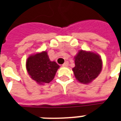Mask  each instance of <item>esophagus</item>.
Here are the masks:
<instances>
[{"mask_svg":"<svg viewBox=\"0 0 121 121\" xmlns=\"http://www.w3.org/2000/svg\"><path fill=\"white\" fill-rule=\"evenodd\" d=\"M69 65V62L68 61H66V62H65V63H63V65H62V66L63 67H67Z\"/></svg>","mask_w":121,"mask_h":121,"instance_id":"34e87169","label":"esophagus"}]
</instances>
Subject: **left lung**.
<instances>
[{
    "label": "left lung",
    "mask_w": 121,
    "mask_h": 121,
    "mask_svg": "<svg viewBox=\"0 0 121 121\" xmlns=\"http://www.w3.org/2000/svg\"><path fill=\"white\" fill-rule=\"evenodd\" d=\"M74 74L82 84H89L96 78L102 67V61L98 54L84 50H80L74 57Z\"/></svg>",
    "instance_id": "obj_1"
}]
</instances>
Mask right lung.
<instances>
[{
  "instance_id": "add662e5",
  "label": "right lung",
  "mask_w": 121,
  "mask_h": 121,
  "mask_svg": "<svg viewBox=\"0 0 121 121\" xmlns=\"http://www.w3.org/2000/svg\"><path fill=\"white\" fill-rule=\"evenodd\" d=\"M60 67L55 61H51L46 51L28 57L26 61L28 73L38 84H48L52 80Z\"/></svg>"
}]
</instances>
